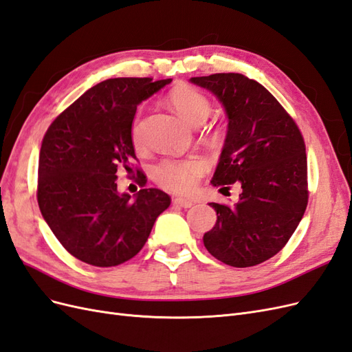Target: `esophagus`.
Returning <instances> with one entry per match:
<instances>
[{
  "label": "esophagus",
  "mask_w": 352,
  "mask_h": 352,
  "mask_svg": "<svg viewBox=\"0 0 352 352\" xmlns=\"http://www.w3.org/2000/svg\"><path fill=\"white\" fill-rule=\"evenodd\" d=\"M173 204H176V206H179V207H184V208H190L192 207L195 202L192 201V199H188V198H175L173 199Z\"/></svg>",
  "instance_id": "1"
}]
</instances>
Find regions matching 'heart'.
Here are the masks:
<instances>
[{
  "label": "heart",
  "instance_id": "b5f03b06",
  "mask_svg": "<svg viewBox=\"0 0 352 352\" xmlns=\"http://www.w3.org/2000/svg\"><path fill=\"white\" fill-rule=\"evenodd\" d=\"M168 102L186 123L195 127L204 123L211 111V104L206 95L188 85H180L170 92ZM132 141L136 146L141 145V127L138 120L132 127ZM204 172L206 163L201 158H164L154 166L153 177L166 189L188 192L195 188L198 177Z\"/></svg>",
  "mask_w": 352,
  "mask_h": 352
}]
</instances>
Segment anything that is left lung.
Returning <instances> with one entry per match:
<instances>
[{
	"label": "left lung",
	"mask_w": 352,
	"mask_h": 352,
	"mask_svg": "<svg viewBox=\"0 0 352 352\" xmlns=\"http://www.w3.org/2000/svg\"><path fill=\"white\" fill-rule=\"evenodd\" d=\"M210 91L228 117V133L212 186L239 182L235 206L210 202L214 228L202 241L207 251L232 267H251L278 254L304 216L305 144L292 117L263 85L239 73L190 78Z\"/></svg>",
	"instance_id": "1"
}]
</instances>
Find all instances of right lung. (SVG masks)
I'll return each instance as SVG.
<instances>
[{"label": "right lung", "instance_id": "1", "mask_svg": "<svg viewBox=\"0 0 352 352\" xmlns=\"http://www.w3.org/2000/svg\"><path fill=\"white\" fill-rule=\"evenodd\" d=\"M172 79H107L85 92L52 122L38 167L42 217L73 257L97 267L119 265L142 250L170 197L145 188L131 197L117 190V168L136 158V107ZM138 184L145 185L140 170Z\"/></svg>", "mask_w": 352, "mask_h": 352}]
</instances>
